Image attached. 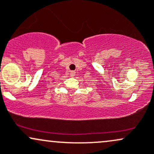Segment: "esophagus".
Instances as JSON below:
<instances>
[{"instance_id":"34e87169","label":"esophagus","mask_w":154,"mask_h":154,"mask_svg":"<svg viewBox=\"0 0 154 154\" xmlns=\"http://www.w3.org/2000/svg\"><path fill=\"white\" fill-rule=\"evenodd\" d=\"M70 75H71V77H74V76L75 75V72L74 71H72L70 72Z\"/></svg>"}]
</instances>
